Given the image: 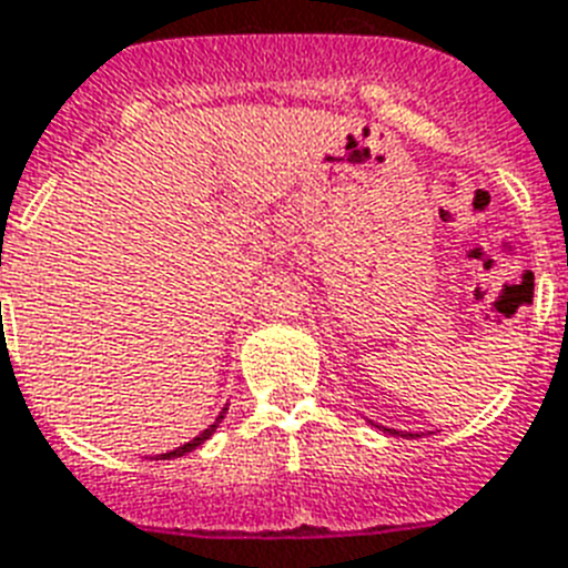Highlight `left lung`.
I'll return each instance as SVG.
<instances>
[{
  "label": "left lung",
  "mask_w": 568,
  "mask_h": 568,
  "mask_svg": "<svg viewBox=\"0 0 568 568\" xmlns=\"http://www.w3.org/2000/svg\"><path fill=\"white\" fill-rule=\"evenodd\" d=\"M377 426V424H374ZM377 429H383V433L388 435H397V438H412V433H400V429H388V426H377Z\"/></svg>",
  "instance_id": "obj_1"
}]
</instances>
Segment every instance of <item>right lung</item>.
<instances>
[{
  "instance_id": "obj_1",
  "label": "right lung",
  "mask_w": 568,
  "mask_h": 568,
  "mask_svg": "<svg viewBox=\"0 0 568 568\" xmlns=\"http://www.w3.org/2000/svg\"><path fill=\"white\" fill-rule=\"evenodd\" d=\"M223 418H226V409L220 412V415H217V420H214V424H211L209 429H203V433L196 435L194 442L182 444V447L171 449V453H162V456H156V458H180V456H185V453H191V449H196V447H200V444H205V442H209L211 435H214V429H217V424H220V420H223Z\"/></svg>"
}]
</instances>
